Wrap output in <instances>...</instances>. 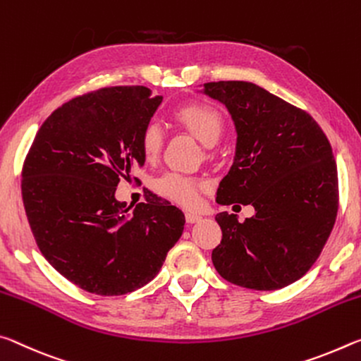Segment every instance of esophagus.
Instances as JSON below:
<instances>
[{"mask_svg": "<svg viewBox=\"0 0 361 361\" xmlns=\"http://www.w3.org/2000/svg\"><path fill=\"white\" fill-rule=\"evenodd\" d=\"M185 221H187L188 224H195V222L202 221V216L193 214V212H187V214H185Z\"/></svg>", "mask_w": 361, "mask_h": 361, "instance_id": "34e87169", "label": "esophagus"}]
</instances>
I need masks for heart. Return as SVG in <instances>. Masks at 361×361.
Returning <instances> with one entry per match:
<instances>
[{
	"instance_id": "b5f03b06",
	"label": "heart",
	"mask_w": 361,
	"mask_h": 361,
	"mask_svg": "<svg viewBox=\"0 0 361 361\" xmlns=\"http://www.w3.org/2000/svg\"><path fill=\"white\" fill-rule=\"evenodd\" d=\"M176 120L187 128L204 145H216L221 139L224 123L216 109L203 104L184 105L176 111ZM164 133L157 120L147 121L139 135V147L145 159H155L163 147ZM204 182L198 177L180 173H166L155 180V190L161 197L182 206H193L198 202V192Z\"/></svg>"
}]
</instances>
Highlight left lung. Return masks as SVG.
Wrapping results in <instances>:
<instances>
[{
    "mask_svg": "<svg viewBox=\"0 0 361 361\" xmlns=\"http://www.w3.org/2000/svg\"><path fill=\"white\" fill-rule=\"evenodd\" d=\"M236 131L233 164L219 204H251L254 216H216L221 245L212 264L233 285L274 291L304 276L338 216V168L326 135L307 111L247 81L204 82Z\"/></svg>",
    "mask_w": 361,
    "mask_h": 361,
    "instance_id": "obj_1",
    "label": "left lung"
}]
</instances>
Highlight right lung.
Wrapping results in <instances>:
<instances>
[{
  "label": "right lung",
  "instance_id": "1",
  "mask_svg": "<svg viewBox=\"0 0 361 361\" xmlns=\"http://www.w3.org/2000/svg\"><path fill=\"white\" fill-rule=\"evenodd\" d=\"M161 100L145 86L68 100L41 125L23 163V206L39 251L87 293L120 296L147 285L184 232V212L166 200L129 211L115 198L121 177L144 166L139 135Z\"/></svg>",
  "mask_w": 361,
  "mask_h": 361
}]
</instances>
